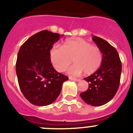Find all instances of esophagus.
I'll return each mask as SVG.
<instances>
[{
    "label": "esophagus",
    "instance_id": "esophagus-1",
    "mask_svg": "<svg viewBox=\"0 0 133 133\" xmlns=\"http://www.w3.org/2000/svg\"><path fill=\"white\" fill-rule=\"evenodd\" d=\"M69 80H73V81H75V82H79L80 81V80L79 79H76V78H73V77H69Z\"/></svg>",
    "mask_w": 133,
    "mask_h": 133
}]
</instances>
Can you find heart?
<instances>
[{"label":"heart","instance_id":"heart-1","mask_svg":"<svg viewBox=\"0 0 133 133\" xmlns=\"http://www.w3.org/2000/svg\"><path fill=\"white\" fill-rule=\"evenodd\" d=\"M49 56L53 67L58 72L65 71L73 59L75 64L68 70L71 76H77L83 72L91 75L100 68L103 61L101 49L82 39L69 40L62 48L53 47Z\"/></svg>","mask_w":133,"mask_h":133}]
</instances>
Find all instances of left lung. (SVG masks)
Listing matches in <instances>:
<instances>
[{"label":"left lung","instance_id":"left-lung-1","mask_svg":"<svg viewBox=\"0 0 133 133\" xmlns=\"http://www.w3.org/2000/svg\"><path fill=\"white\" fill-rule=\"evenodd\" d=\"M92 41L102 52V64L95 73L84 78L89 83V88L80 95L86 104L100 106L109 102L117 92L122 63L116 49L109 43L96 36L92 37Z\"/></svg>","mask_w":133,"mask_h":133}]
</instances>
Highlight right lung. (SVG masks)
Here are the masks:
<instances>
[{
	"label": "right lung",
	"instance_id": "obj_1",
	"mask_svg": "<svg viewBox=\"0 0 133 133\" xmlns=\"http://www.w3.org/2000/svg\"><path fill=\"white\" fill-rule=\"evenodd\" d=\"M63 36L43 30L28 38L20 48L16 62L18 85L33 105L52 104L60 95L63 83L68 80L53 68L49 56L53 44Z\"/></svg>",
	"mask_w": 133,
	"mask_h": 133
}]
</instances>
